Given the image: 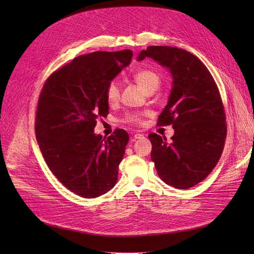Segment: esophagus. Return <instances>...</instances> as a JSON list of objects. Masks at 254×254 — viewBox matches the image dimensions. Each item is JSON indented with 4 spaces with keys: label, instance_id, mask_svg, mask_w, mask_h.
<instances>
[{
    "label": "esophagus",
    "instance_id": "1",
    "mask_svg": "<svg viewBox=\"0 0 254 254\" xmlns=\"http://www.w3.org/2000/svg\"><path fill=\"white\" fill-rule=\"evenodd\" d=\"M143 138H144V135H142V134H136V135H134V137H132V141L139 140V139H143Z\"/></svg>",
    "mask_w": 254,
    "mask_h": 254
}]
</instances>
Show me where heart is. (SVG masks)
<instances>
[{"label":"heart","instance_id":"obj_1","mask_svg":"<svg viewBox=\"0 0 254 254\" xmlns=\"http://www.w3.org/2000/svg\"><path fill=\"white\" fill-rule=\"evenodd\" d=\"M134 79L145 92H147L151 89H157V87L159 86V83H161L159 76L154 71L149 69H144L136 72L134 74ZM119 97H120V87L115 80H112V81L108 84V86H107L106 99L109 104H114L119 100ZM127 120L129 123L138 124L141 120V115L128 114L127 116Z\"/></svg>","mask_w":254,"mask_h":254}]
</instances>
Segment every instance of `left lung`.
I'll list each match as a JSON object with an SVG mask.
<instances>
[{"label":"left lung","instance_id":"left-lung-1","mask_svg":"<svg viewBox=\"0 0 254 254\" xmlns=\"http://www.w3.org/2000/svg\"><path fill=\"white\" fill-rule=\"evenodd\" d=\"M146 58L168 69L173 79L158 124L172 125L174 135L168 141L149 134L151 161L165 183L190 189L210 174L222 153L226 125L219 90L206 65L189 51L149 46L139 53L137 61Z\"/></svg>","mask_w":254,"mask_h":254}]
</instances>
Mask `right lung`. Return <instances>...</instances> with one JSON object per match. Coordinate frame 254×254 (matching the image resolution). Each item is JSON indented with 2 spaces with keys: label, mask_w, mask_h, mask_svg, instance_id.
Instances as JSON below:
<instances>
[{
  "label": "right lung",
  "mask_w": 254,
  "mask_h": 254,
  "mask_svg": "<svg viewBox=\"0 0 254 254\" xmlns=\"http://www.w3.org/2000/svg\"><path fill=\"white\" fill-rule=\"evenodd\" d=\"M132 52L96 51L75 58L49 76L36 115V139L59 181L74 193L95 198L115 185L128 134L116 129L103 138L97 118L106 117V89L130 64Z\"/></svg>",
  "instance_id": "add662e5"
}]
</instances>
